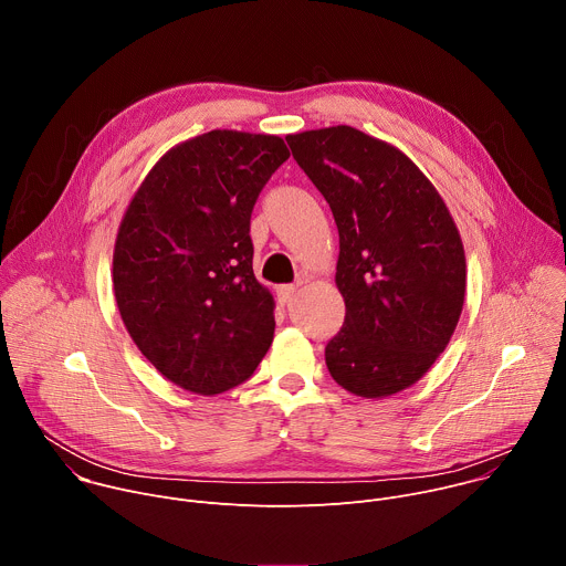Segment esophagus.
Here are the masks:
<instances>
[{
	"instance_id": "obj_1",
	"label": "esophagus",
	"mask_w": 566,
	"mask_h": 566,
	"mask_svg": "<svg viewBox=\"0 0 566 566\" xmlns=\"http://www.w3.org/2000/svg\"><path fill=\"white\" fill-rule=\"evenodd\" d=\"M295 293H297V286H295V284H282V286H277V300H280L282 304H289V302L295 297Z\"/></svg>"
}]
</instances>
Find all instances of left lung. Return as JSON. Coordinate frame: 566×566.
<instances>
[{"label":"left lung","mask_w":566,"mask_h":566,"mask_svg":"<svg viewBox=\"0 0 566 566\" xmlns=\"http://www.w3.org/2000/svg\"><path fill=\"white\" fill-rule=\"evenodd\" d=\"M327 199L340 237L343 329L327 343L332 378L365 398L415 385L448 347L465 295L459 230L412 160L349 125L286 136Z\"/></svg>","instance_id":"left-lung-1"}]
</instances>
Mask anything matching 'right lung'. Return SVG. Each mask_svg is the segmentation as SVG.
<instances>
[{
  "label": "right lung",
  "mask_w": 566,
  "mask_h": 566,
  "mask_svg": "<svg viewBox=\"0 0 566 566\" xmlns=\"http://www.w3.org/2000/svg\"><path fill=\"white\" fill-rule=\"evenodd\" d=\"M286 158L280 136L212 129L160 156L120 221V317L140 354L188 391L241 385L273 343L275 302L253 273L251 214Z\"/></svg>",
  "instance_id": "1"
}]
</instances>
